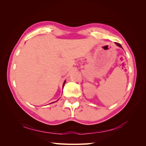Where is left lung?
<instances>
[{
	"label": "left lung",
	"mask_w": 146,
	"mask_h": 146,
	"mask_svg": "<svg viewBox=\"0 0 146 146\" xmlns=\"http://www.w3.org/2000/svg\"><path fill=\"white\" fill-rule=\"evenodd\" d=\"M115 44L118 46H119V47H120V48H122V46L120 45V44H119V43H118V42H115Z\"/></svg>",
	"instance_id": "left-lung-1"
}]
</instances>
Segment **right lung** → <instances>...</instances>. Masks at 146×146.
Returning <instances> with one entry per match:
<instances>
[{
    "label": "right lung",
    "instance_id": "add662e5",
    "mask_svg": "<svg viewBox=\"0 0 146 146\" xmlns=\"http://www.w3.org/2000/svg\"><path fill=\"white\" fill-rule=\"evenodd\" d=\"M66 83V80H65V81L64 82V83H63V88L64 87V83Z\"/></svg>",
    "mask_w": 146,
    "mask_h": 146
}]
</instances>
